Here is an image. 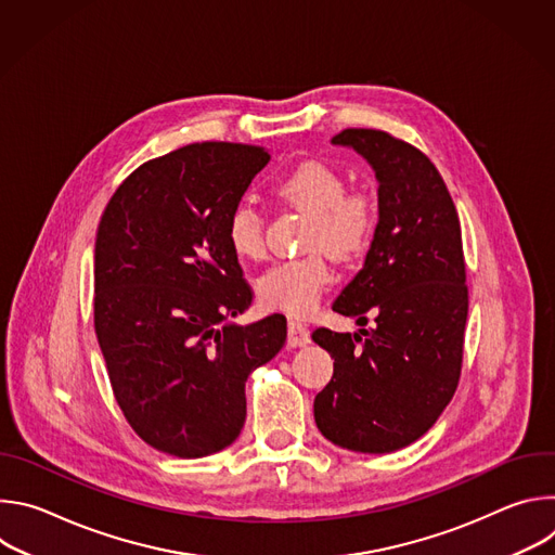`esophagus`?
<instances>
[{"mask_svg":"<svg viewBox=\"0 0 555 555\" xmlns=\"http://www.w3.org/2000/svg\"><path fill=\"white\" fill-rule=\"evenodd\" d=\"M287 345L289 347H305L309 345V330L296 321L287 323Z\"/></svg>","mask_w":555,"mask_h":555,"instance_id":"34e87169","label":"esophagus"}]
</instances>
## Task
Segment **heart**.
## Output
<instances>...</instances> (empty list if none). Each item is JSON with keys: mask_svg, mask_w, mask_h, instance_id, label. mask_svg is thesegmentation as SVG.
I'll use <instances>...</instances> for the list:
<instances>
[{"mask_svg": "<svg viewBox=\"0 0 555 555\" xmlns=\"http://www.w3.org/2000/svg\"><path fill=\"white\" fill-rule=\"evenodd\" d=\"M345 178L323 160H305L276 182V195L311 215L300 259L272 266L257 281V296L266 309L305 319L321 305L334 281L323 249L336 259L362 255L375 230V204L362 191L345 193ZM225 240L242 259L263 255V221L250 204H236L225 221Z\"/></svg>", "mask_w": 555, "mask_h": 555, "instance_id": "b5f03b06", "label": "heart"}]
</instances>
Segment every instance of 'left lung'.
<instances>
[{"mask_svg": "<svg viewBox=\"0 0 555 555\" xmlns=\"http://www.w3.org/2000/svg\"><path fill=\"white\" fill-rule=\"evenodd\" d=\"M332 144L360 153L377 180V225L362 270L334 311L373 330H315L334 358L313 420L332 443L384 454L417 441L443 413L461 375L467 319L465 261L454 202L428 157L377 129H345Z\"/></svg>", "mask_w": 555, "mask_h": 555, "instance_id": "8db88e82", "label": "left lung"}]
</instances>
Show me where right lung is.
I'll use <instances>...</instances> for the list:
<instances>
[{
  "label": "right lung",
  "mask_w": 555,
  "mask_h": 555,
  "mask_svg": "<svg viewBox=\"0 0 555 555\" xmlns=\"http://www.w3.org/2000/svg\"><path fill=\"white\" fill-rule=\"evenodd\" d=\"M268 163L261 146L189 144L138 167L101 217L96 338L118 406L160 452L228 448L246 422L248 375L285 345V315L232 321L253 292L225 221Z\"/></svg>",
  "instance_id": "right-lung-1"
}]
</instances>
